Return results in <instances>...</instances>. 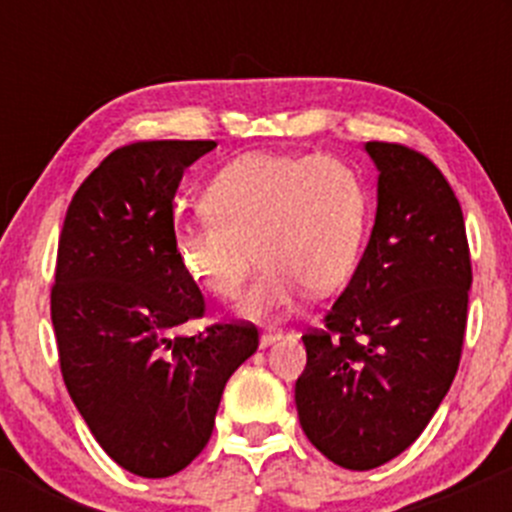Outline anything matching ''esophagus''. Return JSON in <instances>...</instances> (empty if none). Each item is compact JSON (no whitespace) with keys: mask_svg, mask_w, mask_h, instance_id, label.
<instances>
[{"mask_svg":"<svg viewBox=\"0 0 512 512\" xmlns=\"http://www.w3.org/2000/svg\"><path fill=\"white\" fill-rule=\"evenodd\" d=\"M277 339H282L280 329H267V332H262L260 344H262V347H270V344H275Z\"/></svg>","mask_w":512,"mask_h":512,"instance_id":"esophagus-1","label":"esophagus"}]
</instances>
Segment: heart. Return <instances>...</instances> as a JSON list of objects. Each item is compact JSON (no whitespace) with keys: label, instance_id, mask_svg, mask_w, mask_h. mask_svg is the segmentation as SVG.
Instances as JSON below:
<instances>
[{"label":"heart","instance_id":"heart-1","mask_svg":"<svg viewBox=\"0 0 512 512\" xmlns=\"http://www.w3.org/2000/svg\"><path fill=\"white\" fill-rule=\"evenodd\" d=\"M205 205L210 215L175 225V252L220 299L240 294L260 257V277L242 299V312L252 317L287 307L302 285L312 292L342 285L369 223L361 175L327 156L250 153L232 160L208 185Z\"/></svg>","mask_w":512,"mask_h":512}]
</instances>
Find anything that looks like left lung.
Masks as SVG:
<instances>
[{"mask_svg":"<svg viewBox=\"0 0 512 512\" xmlns=\"http://www.w3.org/2000/svg\"><path fill=\"white\" fill-rule=\"evenodd\" d=\"M379 205L352 280L307 329L294 384L299 423L317 451L371 471L421 436L463 352L471 250L456 193L431 158L369 141Z\"/></svg>","mask_w":512,"mask_h":512,"instance_id":"left-lung-1","label":"left lung"}]
</instances>
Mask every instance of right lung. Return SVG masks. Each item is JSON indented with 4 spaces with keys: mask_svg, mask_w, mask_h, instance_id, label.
<instances>
[{
    "mask_svg": "<svg viewBox=\"0 0 512 512\" xmlns=\"http://www.w3.org/2000/svg\"><path fill=\"white\" fill-rule=\"evenodd\" d=\"M215 141L116 148L71 198L51 285V324L71 401L98 446L143 478L183 471L210 441L232 371L257 352L252 322L195 337L205 299L175 252L173 200Z\"/></svg>",
    "mask_w": 512,
    "mask_h": 512,
    "instance_id": "obj_1",
    "label": "right lung"
}]
</instances>
